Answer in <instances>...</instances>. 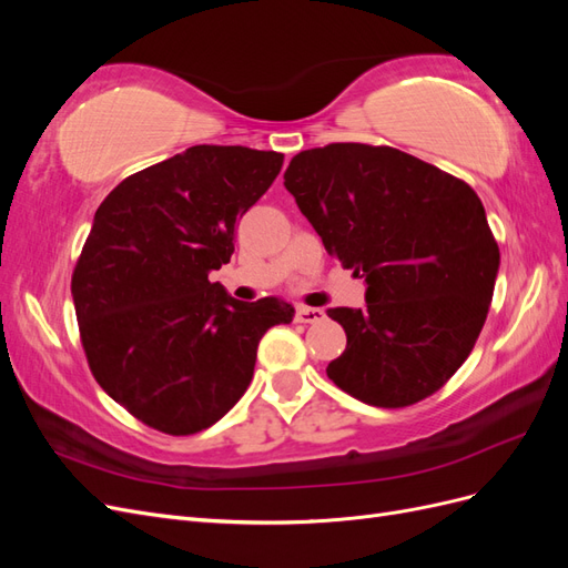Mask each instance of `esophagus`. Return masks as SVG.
<instances>
[{
  "label": "esophagus",
  "instance_id": "1",
  "mask_svg": "<svg viewBox=\"0 0 568 568\" xmlns=\"http://www.w3.org/2000/svg\"><path fill=\"white\" fill-rule=\"evenodd\" d=\"M324 317V313L320 311V307H307V305H298L296 307V322H303V324H315Z\"/></svg>",
  "mask_w": 568,
  "mask_h": 568
}]
</instances>
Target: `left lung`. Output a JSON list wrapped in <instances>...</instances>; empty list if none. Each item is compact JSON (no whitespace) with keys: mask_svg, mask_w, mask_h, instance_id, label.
I'll use <instances>...</instances> for the list:
<instances>
[{"mask_svg":"<svg viewBox=\"0 0 568 568\" xmlns=\"http://www.w3.org/2000/svg\"><path fill=\"white\" fill-rule=\"evenodd\" d=\"M284 186L326 253L367 284V305L329 307L346 351L326 376L374 407L436 393L469 357L500 248L474 189L393 146L326 144L291 159Z\"/></svg>","mask_w":568,"mask_h":568,"instance_id":"8db88e82","label":"left lung"}]
</instances>
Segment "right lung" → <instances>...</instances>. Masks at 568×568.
<instances>
[{
  "instance_id": "add662e5",
  "label": "right lung",
  "mask_w": 568,
  "mask_h": 568,
  "mask_svg": "<svg viewBox=\"0 0 568 568\" xmlns=\"http://www.w3.org/2000/svg\"><path fill=\"white\" fill-rule=\"evenodd\" d=\"M284 153L189 146L120 182L94 213L73 303L97 384L170 436L199 434L242 398L280 298H232L209 272L234 253L236 220L280 175Z\"/></svg>"
}]
</instances>
